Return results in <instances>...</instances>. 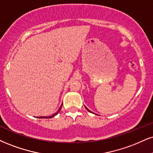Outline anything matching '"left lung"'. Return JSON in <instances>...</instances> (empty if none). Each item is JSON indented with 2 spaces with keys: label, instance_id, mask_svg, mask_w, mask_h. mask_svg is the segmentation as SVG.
<instances>
[{
  "label": "left lung",
  "instance_id": "obj_1",
  "mask_svg": "<svg viewBox=\"0 0 153 153\" xmlns=\"http://www.w3.org/2000/svg\"><path fill=\"white\" fill-rule=\"evenodd\" d=\"M85 108H86V109H87V110H88V111L91 112V110H88V108H86V107H85Z\"/></svg>",
  "mask_w": 153,
  "mask_h": 153
}]
</instances>
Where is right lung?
Returning <instances> with one entry per match:
<instances>
[{
	"instance_id": "1",
	"label": "right lung",
	"mask_w": 153,
	"mask_h": 153,
	"mask_svg": "<svg viewBox=\"0 0 153 153\" xmlns=\"http://www.w3.org/2000/svg\"><path fill=\"white\" fill-rule=\"evenodd\" d=\"M62 104L61 105V106L60 107V108H59L58 111H57L56 113H54V114H53V115H51V116H49V117H45V116H43V117H38V118H51V117H54V116H56V115H58V113H59V111H60V109H61V107H62Z\"/></svg>"
}]
</instances>
